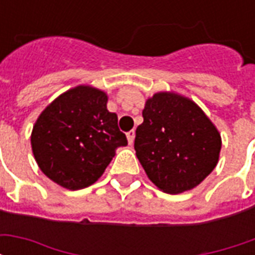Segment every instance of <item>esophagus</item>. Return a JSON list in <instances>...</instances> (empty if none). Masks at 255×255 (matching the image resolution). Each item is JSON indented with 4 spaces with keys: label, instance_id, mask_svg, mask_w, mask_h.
<instances>
[{
    "label": "esophagus",
    "instance_id": "esophagus-1",
    "mask_svg": "<svg viewBox=\"0 0 255 255\" xmlns=\"http://www.w3.org/2000/svg\"><path fill=\"white\" fill-rule=\"evenodd\" d=\"M127 139H128V143L132 144L133 143V139H135V131H129V132H127Z\"/></svg>",
    "mask_w": 255,
    "mask_h": 255
}]
</instances>
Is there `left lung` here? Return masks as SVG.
<instances>
[{
	"mask_svg": "<svg viewBox=\"0 0 255 255\" xmlns=\"http://www.w3.org/2000/svg\"><path fill=\"white\" fill-rule=\"evenodd\" d=\"M142 116L133 147L147 177L161 191L192 190L216 168L221 135L194 101L160 91L147 98Z\"/></svg>",
	"mask_w": 255,
	"mask_h": 255,
	"instance_id": "left-lung-1",
	"label": "left lung"
}]
</instances>
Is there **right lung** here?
Returning <instances> with one entry per match:
<instances>
[{"instance_id":"1","label":"right lung","mask_w":255,"mask_h":255,"mask_svg":"<svg viewBox=\"0 0 255 255\" xmlns=\"http://www.w3.org/2000/svg\"><path fill=\"white\" fill-rule=\"evenodd\" d=\"M108 94L80 84L58 95L36 119L32 154L50 180L68 190L94 184L116 154L127 146L117 115L108 111Z\"/></svg>"}]
</instances>
